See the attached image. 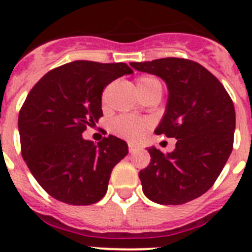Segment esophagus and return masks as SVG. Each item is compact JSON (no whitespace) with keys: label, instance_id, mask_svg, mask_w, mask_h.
<instances>
[{"label":"esophagus","instance_id":"esophagus-1","mask_svg":"<svg viewBox=\"0 0 252 252\" xmlns=\"http://www.w3.org/2000/svg\"><path fill=\"white\" fill-rule=\"evenodd\" d=\"M136 150H137L136 146L132 145V144H128V151H130V153H133V151H136Z\"/></svg>","mask_w":252,"mask_h":252}]
</instances>
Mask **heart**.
<instances>
[{
    "label": "heart",
    "instance_id": "heart-1",
    "mask_svg": "<svg viewBox=\"0 0 252 252\" xmlns=\"http://www.w3.org/2000/svg\"><path fill=\"white\" fill-rule=\"evenodd\" d=\"M136 88L140 95L154 92V91H160V92L162 91L161 82L154 75H142V77L137 78ZM148 126V121L135 119V117H126V116L119 117L112 122L113 132L130 140V141H137L141 139Z\"/></svg>",
    "mask_w": 252,
    "mask_h": 252
}]
</instances>
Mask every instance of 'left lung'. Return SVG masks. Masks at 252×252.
Masks as SVG:
<instances>
[{
	"label": "left lung",
	"mask_w": 252,
	"mask_h": 252,
	"mask_svg": "<svg viewBox=\"0 0 252 252\" xmlns=\"http://www.w3.org/2000/svg\"><path fill=\"white\" fill-rule=\"evenodd\" d=\"M130 65L165 82L168 102L155 132L177 139L171 153L148 149L151 161L139 173L142 192L159 204H183L201 197L232 151V99L212 73L192 60L164 58Z\"/></svg>",
	"instance_id": "8db88e82"
}]
</instances>
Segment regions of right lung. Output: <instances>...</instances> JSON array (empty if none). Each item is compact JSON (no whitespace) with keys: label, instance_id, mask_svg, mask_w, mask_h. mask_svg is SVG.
Here are the masks:
<instances>
[{"label":"right lung","instance_id":"obj_1","mask_svg":"<svg viewBox=\"0 0 252 252\" xmlns=\"http://www.w3.org/2000/svg\"><path fill=\"white\" fill-rule=\"evenodd\" d=\"M132 73L125 63L75 60L46 73L30 91L19 113L22 157L53 198L88 206L104 197L128 146L112 135L94 144L82 133L103 116L104 87Z\"/></svg>","mask_w":252,"mask_h":252}]
</instances>
